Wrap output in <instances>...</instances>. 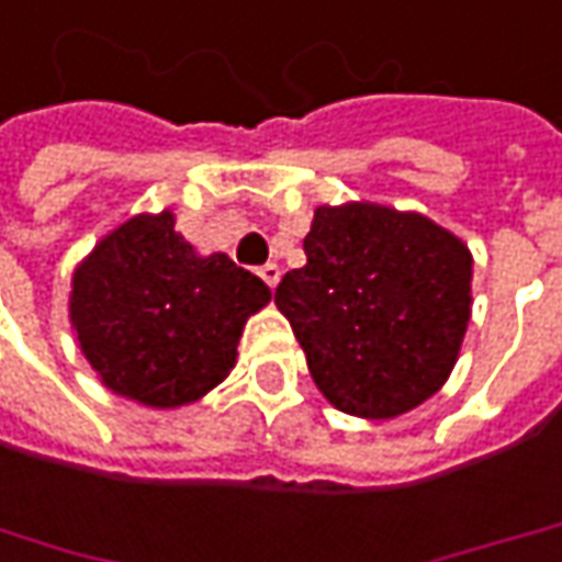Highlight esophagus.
Returning <instances> with one entry per match:
<instances>
[{"label": "esophagus", "mask_w": 562, "mask_h": 562, "mask_svg": "<svg viewBox=\"0 0 562 562\" xmlns=\"http://www.w3.org/2000/svg\"><path fill=\"white\" fill-rule=\"evenodd\" d=\"M258 277L270 285V289H277V282H280V267L277 265H265L258 267Z\"/></svg>", "instance_id": "34e87169"}]
</instances>
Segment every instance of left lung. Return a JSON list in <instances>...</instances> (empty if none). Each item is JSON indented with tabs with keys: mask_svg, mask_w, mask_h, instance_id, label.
Listing matches in <instances>:
<instances>
[{
	"mask_svg": "<svg viewBox=\"0 0 562 562\" xmlns=\"http://www.w3.org/2000/svg\"><path fill=\"white\" fill-rule=\"evenodd\" d=\"M277 307L331 406L393 418L440 391L471 319V251L425 215L319 205Z\"/></svg>",
	"mask_w": 562,
	"mask_h": 562,
	"instance_id": "left-lung-1",
	"label": "left lung"
}]
</instances>
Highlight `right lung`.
<instances>
[{
  "label": "right lung",
  "mask_w": 562,
  "mask_h": 562,
  "mask_svg": "<svg viewBox=\"0 0 562 562\" xmlns=\"http://www.w3.org/2000/svg\"><path fill=\"white\" fill-rule=\"evenodd\" d=\"M270 289L227 255L200 258L171 212L135 215L72 277L76 338L110 391L153 409L200 400L236 360V341Z\"/></svg>",
  "instance_id": "right-lung-1"
}]
</instances>
